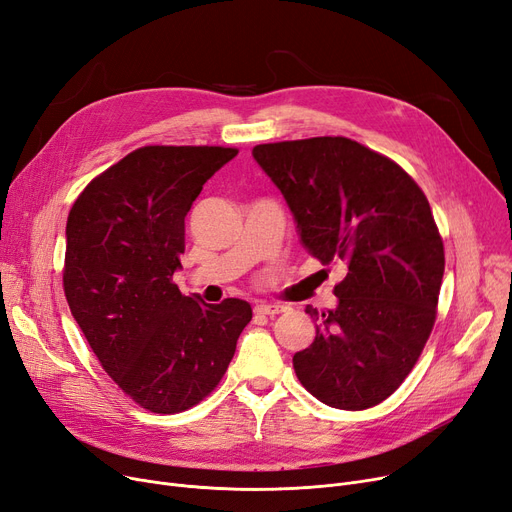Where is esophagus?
Instances as JSON below:
<instances>
[{"instance_id": "esophagus-1", "label": "esophagus", "mask_w": 512, "mask_h": 512, "mask_svg": "<svg viewBox=\"0 0 512 512\" xmlns=\"http://www.w3.org/2000/svg\"><path fill=\"white\" fill-rule=\"evenodd\" d=\"M284 309H286V307L280 305V303H259V305L255 307L257 314H263V316H278V314H282Z\"/></svg>"}]
</instances>
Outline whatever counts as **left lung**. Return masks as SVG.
<instances>
[{
  "label": "left lung",
  "instance_id": "obj_1",
  "mask_svg": "<svg viewBox=\"0 0 512 512\" xmlns=\"http://www.w3.org/2000/svg\"><path fill=\"white\" fill-rule=\"evenodd\" d=\"M253 159L307 253L347 270L337 307H305L318 324L314 343L293 355L297 379L330 408L381 404L435 324L446 257L427 196L397 163L341 136L259 144Z\"/></svg>",
  "mask_w": 512,
  "mask_h": 512
}]
</instances>
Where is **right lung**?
I'll return each mask as SVG.
<instances>
[{
  "instance_id": "1",
  "label": "right lung",
  "mask_w": 512,
  "mask_h": 512,
  "mask_svg": "<svg viewBox=\"0 0 512 512\" xmlns=\"http://www.w3.org/2000/svg\"><path fill=\"white\" fill-rule=\"evenodd\" d=\"M236 148L144 146L85 186L66 221L64 295L102 368L136 404L184 412L234 358L253 309L186 297L184 219Z\"/></svg>"
}]
</instances>
